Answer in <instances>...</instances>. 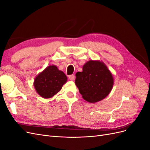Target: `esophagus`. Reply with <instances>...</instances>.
Instances as JSON below:
<instances>
[{
  "label": "esophagus",
  "mask_w": 150,
  "mask_h": 150,
  "mask_svg": "<svg viewBox=\"0 0 150 150\" xmlns=\"http://www.w3.org/2000/svg\"><path fill=\"white\" fill-rule=\"evenodd\" d=\"M69 78L70 80L71 81H74L75 79V76L74 74H72V75H70L69 76Z\"/></svg>",
  "instance_id": "esophagus-1"
}]
</instances>
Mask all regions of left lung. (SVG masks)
<instances>
[{"mask_svg":"<svg viewBox=\"0 0 150 150\" xmlns=\"http://www.w3.org/2000/svg\"><path fill=\"white\" fill-rule=\"evenodd\" d=\"M75 84L84 100L94 103L103 100L110 94L114 84L110 71L104 62L91 60L76 74Z\"/></svg>","mask_w":150,"mask_h":150,"instance_id":"obj_1","label":"left lung"}]
</instances>
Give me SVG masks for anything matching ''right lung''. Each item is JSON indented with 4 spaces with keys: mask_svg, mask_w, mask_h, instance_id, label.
Returning a JSON list of instances; mask_svg holds the SVG:
<instances>
[{
    "mask_svg": "<svg viewBox=\"0 0 150 150\" xmlns=\"http://www.w3.org/2000/svg\"><path fill=\"white\" fill-rule=\"evenodd\" d=\"M67 80L64 72L59 70L57 66L52 65L47 67L35 77L34 86L40 96L47 99L60 91Z\"/></svg>",
    "mask_w": 150,
    "mask_h": 150,
    "instance_id": "1",
    "label": "right lung"
}]
</instances>
